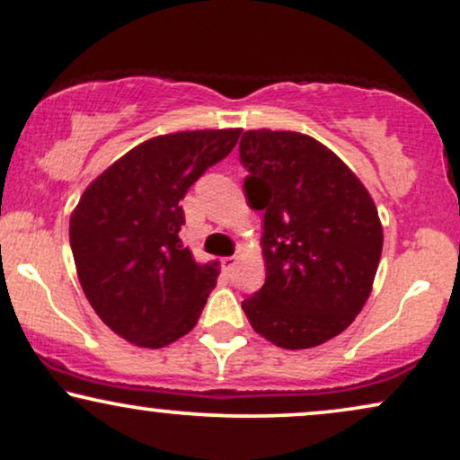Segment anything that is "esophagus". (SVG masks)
I'll list each match as a JSON object with an SVG mask.
<instances>
[{"instance_id":"obj_1","label":"esophagus","mask_w":460,"mask_h":460,"mask_svg":"<svg viewBox=\"0 0 460 460\" xmlns=\"http://www.w3.org/2000/svg\"><path fill=\"white\" fill-rule=\"evenodd\" d=\"M236 264V256H228V258H221V266H224V270H232Z\"/></svg>"}]
</instances>
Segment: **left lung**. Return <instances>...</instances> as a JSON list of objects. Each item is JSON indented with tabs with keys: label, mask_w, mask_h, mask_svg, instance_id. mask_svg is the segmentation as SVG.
Returning <instances> with one entry per match:
<instances>
[{
	"label": "left lung",
	"mask_w": 460,
	"mask_h": 460,
	"mask_svg": "<svg viewBox=\"0 0 460 460\" xmlns=\"http://www.w3.org/2000/svg\"><path fill=\"white\" fill-rule=\"evenodd\" d=\"M239 149L247 200L264 213L266 281L243 300L249 324L283 349L331 341L373 290L384 245L376 202L307 134L249 129Z\"/></svg>",
	"instance_id": "8db88e82"
}]
</instances>
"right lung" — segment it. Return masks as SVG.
<instances>
[{
	"instance_id": "right-lung-1",
	"label": "right lung",
	"mask_w": 460,
	"mask_h": 460,
	"mask_svg": "<svg viewBox=\"0 0 460 460\" xmlns=\"http://www.w3.org/2000/svg\"><path fill=\"white\" fill-rule=\"evenodd\" d=\"M243 129H196L145 140L89 183L70 217L84 296L138 348H164L196 326L219 262H196L179 239L187 190L234 149Z\"/></svg>"
}]
</instances>
